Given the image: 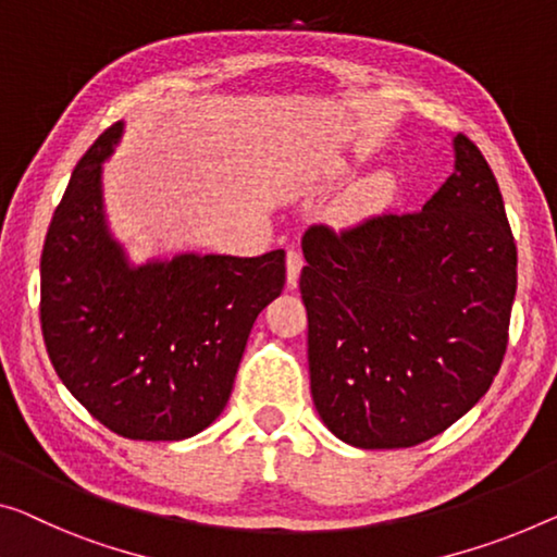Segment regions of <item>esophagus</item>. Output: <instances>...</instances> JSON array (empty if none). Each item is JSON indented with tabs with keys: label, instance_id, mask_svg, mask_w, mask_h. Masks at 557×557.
Listing matches in <instances>:
<instances>
[{
	"label": "esophagus",
	"instance_id": "obj_1",
	"mask_svg": "<svg viewBox=\"0 0 557 557\" xmlns=\"http://www.w3.org/2000/svg\"><path fill=\"white\" fill-rule=\"evenodd\" d=\"M302 255L297 247H289L287 250V285L289 287H297V277H300V270H302Z\"/></svg>",
	"mask_w": 557,
	"mask_h": 557
}]
</instances>
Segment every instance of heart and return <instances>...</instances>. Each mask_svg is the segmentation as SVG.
Listing matches in <instances>:
<instances>
[{
    "mask_svg": "<svg viewBox=\"0 0 557 557\" xmlns=\"http://www.w3.org/2000/svg\"><path fill=\"white\" fill-rule=\"evenodd\" d=\"M387 195H389V180L385 174H375V177L360 182V185L352 189L350 197H347V207H350L352 212L372 210V207L385 202Z\"/></svg>",
    "mask_w": 557,
    "mask_h": 557,
    "instance_id": "b5f03b06",
    "label": "heart"
}]
</instances>
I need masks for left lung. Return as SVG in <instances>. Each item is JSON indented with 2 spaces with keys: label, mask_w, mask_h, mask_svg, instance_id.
<instances>
[{
  "label": "left lung",
  "mask_w": 557,
  "mask_h": 557,
  "mask_svg": "<svg viewBox=\"0 0 557 557\" xmlns=\"http://www.w3.org/2000/svg\"><path fill=\"white\" fill-rule=\"evenodd\" d=\"M300 293L312 400L364 450L425 443L500 370L518 247L491 164L455 137V172L418 212L310 225Z\"/></svg>",
  "instance_id": "obj_1"
}]
</instances>
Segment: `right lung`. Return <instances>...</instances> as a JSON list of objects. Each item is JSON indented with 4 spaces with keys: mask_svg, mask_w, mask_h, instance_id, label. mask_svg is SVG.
I'll return each mask as SVG.
<instances>
[{
    "mask_svg": "<svg viewBox=\"0 0 557 557\" xmlns=\"http://www.w3.org/2000/svg\"><path fill=\"white\" fill-rule=\"evenodd\" d=\"M122 124L77 162L41 250V335L87 412L129 440H185L225 410L257 314L285 287V250L180 255L132 270L107 235L99 174Z\"/></svg>",
    "mask_w": 557,
    "mask_h": 557,
    "instance_id": "1",
    "label": "right lung"
}]
</instances>
